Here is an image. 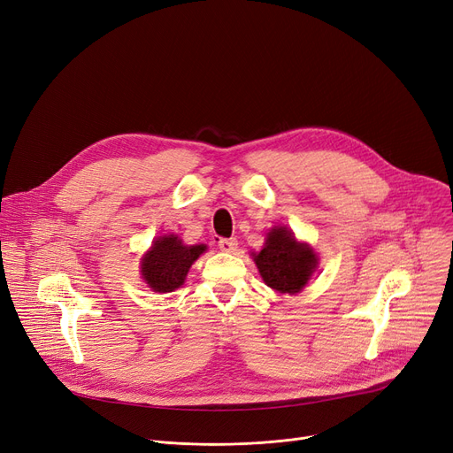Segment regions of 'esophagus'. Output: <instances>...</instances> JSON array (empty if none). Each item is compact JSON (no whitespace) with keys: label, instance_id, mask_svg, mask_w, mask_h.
Segmentation results:
<instances>
[{"label":"esophagus","instance_id":"1","mask_svg":"<svg viewBox=\"0 0 453 453\" xmlns=\"http://www.w3.org/2000/svg\"><path fill=\"white\" fill-rule=\"evenodd\" d=\"M236 246H239V242H236V239H220L219 241V248L226 253H233L236 250Z\"/></svg>","mask_w":453,"mask_h":453}]
</instances>
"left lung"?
Segmentation results:
<instances>
[{"instance_id":"obj_1","label":"left lung","mask_w":453,"mask_h":453,"mask_svg":"<svg viewBox=\"0 0 453 453\" xmlns=\"http://www.w3.org/2000/svg\"><path fill=\"white\" fill-rule=\"evenodd\" d=\"M260 277L279 294H299L318 268L316 251L299 242L287 226H275L266 234L265 248L253 253Z\"/></svg>"}]
</instances>
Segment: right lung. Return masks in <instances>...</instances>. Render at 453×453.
Returning <instances> with one entry per match:
<instances>
[{"instance_id":"obj_1","label":"right lung","mask_w":453,"mask_h":453,"mask_svg":"<svg viewBox=\"0 0 453 453\" xmlns=\"http://www.w3.org/2000/svg\"><path fill=\"white\" fill-rule=\"evenodd\" d=\"M205 250V244L185 246L178 234L157 236L141 258V277L154 292H174L185 282L188 268Z\"/></svg>"}]
</instances>
